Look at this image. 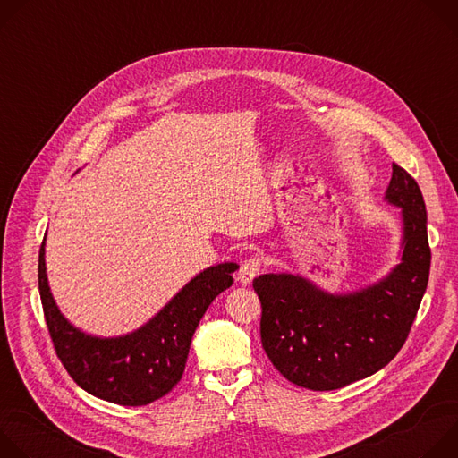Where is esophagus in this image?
<instances>
[{
  "label": "esophagus",
  "instance_id": "34e87169",
  "mask_svg": "<svg viewBox=\"0 0 458 458\" xmlns=\"http://www.w3.org/2000/svg\"><path fill=\"white\" fill-rule=\"evenodd\" d=\"M260 267H263V263H260L259 257H250V259L242 260V265L237 272V281L242 284H250L253 281V277L259 276Z\"/></svg>",
  "mask_w": 458,
  "mask_h": 458
}]
</instances>
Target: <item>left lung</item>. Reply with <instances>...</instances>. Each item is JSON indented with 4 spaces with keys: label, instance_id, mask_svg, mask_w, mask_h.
I'll return each mask as SVG.
<instances>
[{
    "label": "left lung",
    "instance_id": "obj_1",
    "mask_svg": "<svg viewBox=\"0 0 458 458\" xmlns=\"http://www.w3.org/2000/svg\"><path fill=\"white\" fill-rule=\"evenodd\" d=\"M386 201L403 208V257L380 281L330 293L293 274L253 279L263 308V348L281 375L301 387L330 391L366 378L408 339L428 286L431 250L422 191L395 163Z\"/></svg>",
    "mask_w": 458,
    "mask_h": 458
}]
</instances>
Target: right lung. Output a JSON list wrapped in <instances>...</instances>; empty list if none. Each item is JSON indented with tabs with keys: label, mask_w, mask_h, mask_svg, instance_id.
Instances as JSON below:
<instances>
[{
	"label": "right lung",
	"mask_w": 458,
	"mask_h": 458,
	"mask_svg": "<svg viewBox=\"0 0 458 458\" xmlns=\"http://www.w3.org/2000/svg\"><path fill=\"white\" fill-rule=\"evenodd\" d=\"M237 268L235 263H223L203 270L141 328L103 339L81 332L59 311L47 279L43 239L39 295L61 364L90 395L114 404L147 406L165 397L182 377L199 320L212 301L232 286Z\"/></svg>",
	"instance_id": "add662e5"
}]
</instances>
